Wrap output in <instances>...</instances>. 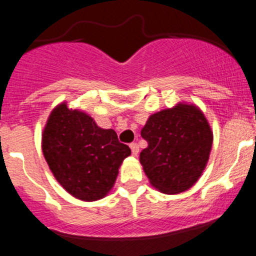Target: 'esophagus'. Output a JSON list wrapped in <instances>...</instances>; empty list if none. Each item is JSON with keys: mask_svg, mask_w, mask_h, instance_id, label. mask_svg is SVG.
Here are the masks:
<instances>
[{"mask_svg": "<svg viewBox=\"0 0 256 256\" xmlns=\"http://www.w3.org/2000/svg\"><path fill=\"white\" fill-rule=\"evenodd\" d=\"M130 150H132L133 155H134V156L138 155V151H140V146H138V144L133 142V144H130Z\"/></svg>", "mask_w": 256, "mask_h": 256, "instance_id": "obj_1", "label": "esophagus"}]
</instances>
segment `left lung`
I'll return each mask as SVG.
<instances>
[{"label": "left lung", "instance_id": "1", "mask_svg": "<svg viewBox=\"0 0 256 256\" xmlns=\"http://www.w3.org/2000/svg\"><path fill=\"white\" fill-rule=\"evenodd\" d=\"M141 136L148 148L140 162L155 188L173 195L198 182L212 144V132L200 108L178 104L152 114Z\"/></svg>", "mask_w": 256, "mask_h": 256}]
</instances>
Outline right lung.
Here are the masks:
<instances>
[{
	"mask_svg": "<svg viewBox=\"0 0 256 256\" xmlns=\"http://www.w3.org/2000/svg\"><path fill=\"white\" fill-rule=\"evenodd\" d=\"M42 150L58 182L79 200L96 201L108 195L118 169L130 155L115 130H102L90 115L61 104L52 110Z\"/></svg>",
	"mask_w": 256,
	"mask_h": 256,
	"instance_id": "right-lung-1",
	"label": "right lung"
}]
</instances>
